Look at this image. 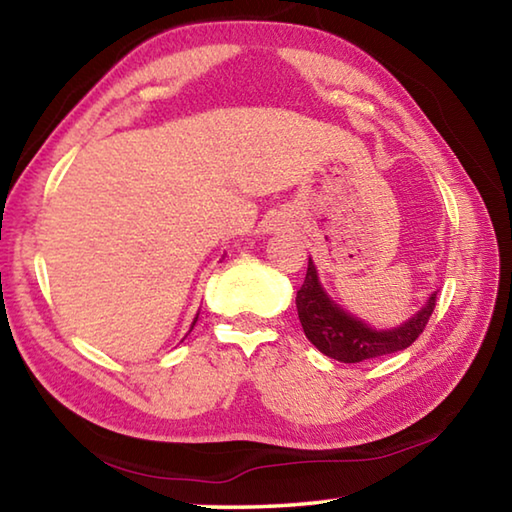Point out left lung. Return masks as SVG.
<instances>
[{
    "label": "left lung",
    "instance_id": "left-lung-1",
    "mask_svg": "<svg viewBox=\"0 0 512 512\" xmlns=\"http://www.w3.org/2000/svg\"><path fill=\"white\" fill-rule=\"evenodd\" d=\"M296 307L307 339L320 352L341 363H359L409 348L429 323L433 307H436V293H431L427 305L409 323L377 332V329L345 314L325 296V291L318 284L314 262L309 259L305 282H302L296 296Z\"/></svg>",
    "mask_w": 512,
    "mask_h": 512
}]
</instances>
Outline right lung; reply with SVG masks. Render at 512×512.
Listing matches in <instances>:
<instances>
[{
  "instance_id": "1",
  "label": "right lung",
  "mask_w": 512,
  "mask_h": 512,
  "mask_svg": "<svg viewBox=\"0 0 512 512\" xmlns=\"http://www.w3.org/2000/svg\"><path fill=\"white\" fill-rule=\"evenodd\" d=\"M196 320H198V316H196ZM196 320H194V325H196ZM194 325H192V329H194Z\"/></svg>"
}]
</instances>
